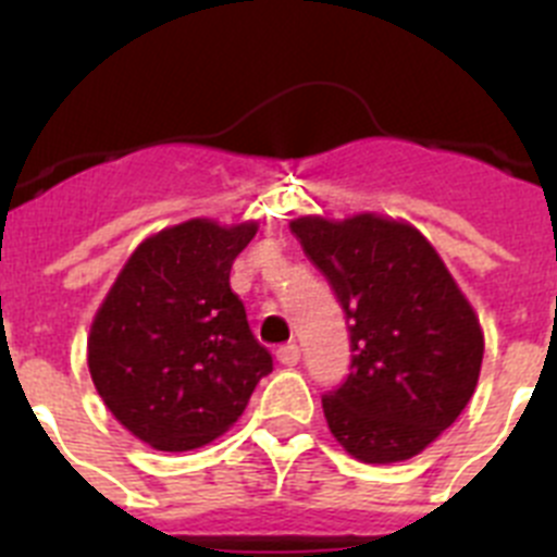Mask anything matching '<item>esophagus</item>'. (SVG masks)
Returning a JSON list of instances; mask_svg holds the SVG:
<instances>
[{"label": "esophagus", "instance_id": "esophagus-1", "mask_svg": "<svg viewBox=\"0 0 557 557\" xmlns=\"http://www.w3.org/2000/svg\"><path fill=\"white\" fill-rule=\"evenodd\" d=\"M277 360L283 362V366L294 368L296 362H299V346H296V343H285V346H280Z\"/></svg>", "mask_w": 557, "mask_h": 557}]
</instances>
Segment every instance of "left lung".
Returning <instances> with one entry per match:
<instances>
[{
	"instance_id": "left-lung-1",
	"label": "left lung",
	"mask_w": 557,
	"mask_h": 557,
	"mask_svg": "<svg viewBox=\"0 0 557 557\" xmlns=\"http://www.w3.org/2000/svg\"><path fill=\"white\" fill-rule=\"evenodd\" d=\"M290 231L349 319L351 373L321 398L332 436L366 465L412 459L475 393L483 360L475 310L409 222L371 211L310 214Z\"/></svg>"
}]
</instances>
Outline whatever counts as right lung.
I'll return each mask as SVG.
<instances>
[{
    "label": "right lung",
    "mask_w": 557,
    "mask_h": 557,
    "mask_svg": "<svg viewBox=\"0 0 557 557\" xmlns=\"http://www.w3.org/2000/svg\"><path fill=\"white\" fill-rule=\"evenodd\" d=\"M258 222L186 220L145 238L87 335V368L114 420L156 450L214 443L247 409L272 355L231 288Z\"/></svg>",
    "instance_id": "right-lung-1"
}]
</instances>
